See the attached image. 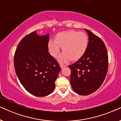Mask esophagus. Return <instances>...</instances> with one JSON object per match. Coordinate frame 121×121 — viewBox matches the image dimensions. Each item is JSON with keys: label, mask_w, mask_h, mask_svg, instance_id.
Wrapping results in <instances>:
<instances>
[{"label": "esophagus", "mask_w": 121, "mask_h": 121, "mask_svg": "<svg viewBox=\"0 0 121 121\" xmlns=\"http://www.w3.org/2000/svg\"><path fill=\"white\" fill-rule=\"evenodd\" d=\"M60 67L61 68H63L65 67V65H63V64H60Z\"/></svg>", "instance_id": "esophagus-1"}]
</instances>
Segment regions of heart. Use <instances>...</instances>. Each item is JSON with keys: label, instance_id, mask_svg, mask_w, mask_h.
Here are the masks:
<instances>
[{"label": "heart", "instance_id": "obj_1", "mask_svg": "<svg viewBox=\"0 0 121 121\" xmlns=\"http://www.w3.org/2000/svg\"><path fill=\"white\" fill-rule=\"evenodd\" d=\"M88 37L84 32L67 31L56 35L54 41H50L48 47L53 57H57L60 47H62L63 53L58 57L60 62L64 63L69 59L70 60L79 59L83 56L88 45Z\"/></svg>", "mask_w": 121, "mask_h": 121}]
</instances>
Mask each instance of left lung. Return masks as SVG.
<instances>
[{"label":"left lung","instance_id":"obj_1","mask_svg":"<svg viewBox=\"0 0 121 121\" xmlns=\"http://www.w3.org/2000/svg\"><path fill=\"white\" fill-rule=\"evenodd\" d=\"M89 43L83 56L69 65L70 83L73 90L81 95L93 93L102 85L108 70V58L102 39L88 30Z\"/></svg>","mask_w":121,"mask_h":121}]
</instances>
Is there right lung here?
<instances>
[{"label": "right lung", "instance_id": "add662e5", "mask_svg": "<svg viewBox=\"0 0 121 121\" xmlns=\"http://www.w3.org/2000/svg\"><path fill=\"white\" fill-rule=\"evenodd\" d=\"M48 34L40 36L34 31L21 39L15 52L14 64L18 79L36 96H46L54 90L60 71L58 63L48 51Z\"/></svg>", "mask_w": 121, "mask_h": 121}]
</instances>
